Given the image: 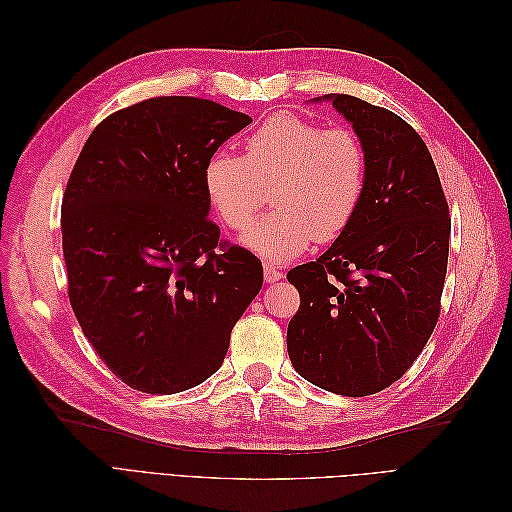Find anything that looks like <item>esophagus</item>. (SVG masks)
Segmentation results:
<instances>
[{
	"instance_id": "1",
	"label": "esophagus",
	"mask_w": 512,
	"mask_h": 512,
	"mask_svg": "<svg viewBox=\"0 0 512 512\" xmlns=\"http://www.w3.org/2000/svg\"><path fill=\"white\" fill-rule=\"evenodd\" d=\"M265 280L269 284L280 282V280H284V271H280V267H275V265H265Z\"/></svg>"
}]
</instances>
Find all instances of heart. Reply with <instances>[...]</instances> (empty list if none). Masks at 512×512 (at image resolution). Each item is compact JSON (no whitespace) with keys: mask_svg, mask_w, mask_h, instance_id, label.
I'll use <instances>...</instances> for the list:
<instances>
[{"mask_svg":"<svg viewBox=\"0 0 512 512\" xmlns=\"http://www.w3.org/2000/svg\"><path fill=\"white\" fill-rule=\"evenodd\" d=\"M369 156L352 128L277 113L245 141V158L220 149L207 160L205 190L232 230L252 224L262 185H273L275 209L247 232L243 243L267 260H288L314 239L342 237L367 192Z\"/></svg>","mask_w":512,"mask_h":512,"instance_id":"1","label":"heart"}]
</instances>
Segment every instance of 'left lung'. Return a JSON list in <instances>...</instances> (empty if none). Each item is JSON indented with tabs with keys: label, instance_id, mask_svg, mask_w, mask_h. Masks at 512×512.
Masks as SVG:
<instances>
[{
	"label": "left lung",
	"instance_id": "8db88e82",
	"mask_svg": "<svg viewBox=\"0 0 512 512\" xmlns=\"http://www.w3.org/2000/svg\"><path fill=\"white\" fill-rule=\"evenodd\" d=\"M363 138V205L318 260L288 271V356L324 391L374 395L406 374L440 318L451 218L423 138L389 108L324 96ZM322 98V100H324Z\"/></svg>",
	"mask_w": 512,
	"mask_h": 512
}]
</instances>
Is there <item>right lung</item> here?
Segmentation results:
<instances>
[{
    "mask_svg": "<svg viewBox=\"0 0 512 512\" xmlns=\"http://www.w3.org/2000/svg\"><path fill=\"white\" fill-rule=\"evenodd\" d=\"M250 123L205 98H149L100 121L72 168L68 299L102 363L136 391L170 395L215 374L262 288L260 260L207 218V160Z\"/></svg>",
    "mask_w": 512,
    "mask_h": 512,
    "instance_id": "1",
    "label": "right lung"
}]
</instances>
